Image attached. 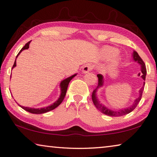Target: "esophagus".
<instances>
[{"label":"esophagus","mask_w":157,"mask_h":157,"mask_svg":"<svg viewBox=\"0 0 157 157\" xmlns=\"http://www.w3.org/2000/svg\"><path fill=\"white\" fill-rule=\"evenodd\" d=\"M92 69H93V66H92V65L88 64H86L85 66L83 67L82 71H83L84 74H86V73H88V72L92 70Z\"/></svg>","instance_id":"esophagus-1"}]
</instances>
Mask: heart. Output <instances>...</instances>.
<instances>
[{
    "instance_id": "1",
    "label": "heart",
    "mask_w": 157,
    "mask_h": 157,
    "mask_svg": "<svg viewBox=\"0 0 157 157\" xmlns=\"http://www.w3.org/2000/svg\"><path fill=\"white\" fill-rule=\"evenodd\" d=\"M117 53H118V50L117 48H114L112 47H106V48H104L102 49V55L103 57L106 59H109L111 57L115 56ZM118 62H119V58H117V57H114V58L112 60L110 66L115 67L116 65L118 64Z\"/></svg>"
}]
</instances>
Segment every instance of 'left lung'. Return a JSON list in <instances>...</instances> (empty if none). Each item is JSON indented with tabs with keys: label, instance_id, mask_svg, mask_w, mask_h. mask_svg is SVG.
<instances>
[{
	"label": "left lung",
	"instance_id": "left-lung-1",
	"mask_svg": "<svg viewBox=\"0 0 157 157\" xmlns=\"http://www.w3.org/2000/svg\"><path fill=\"white\" fill-rule=\"evenodd\" d=\"M132 59H133L135 62H137V63L140 65L141 72L142 74H143V75L141 76V77L143 78L144 81H145V77L147 74L146 66L145 64H144V62L143 61V59H141V57L139 56V55L137 54V52L136 51H133V52H132ZM140 75V74H138V76ZM97 76L98 78V85L97 86V88L93 90V92L92 93V100L94 105H95V106L97 107V109H98L99 111H100L101 112L106 115L110 116V117H121V116H124V115L129 114L130 112H131L132 111H133L135 109V108L137 107V104L140 102V101L141 100L142 95H143V92L144 90V84H145L144 82L143 83V87H142L139 90V96L136 99V100H135V101L131 106L128 107L126 108H124V109L114 110V109H111L109 108L106 107V106L104 105L103 104L101 103L98 99L97 92L99 88H102L103 86L104 77L102 74H98Z\"/></svg>",
	"mask_w": 157,
	"mask_h": 157
}]
</instances>
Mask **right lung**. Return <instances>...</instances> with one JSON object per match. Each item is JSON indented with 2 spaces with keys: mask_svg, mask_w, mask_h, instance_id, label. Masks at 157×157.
<instances>
[{
  "mask_svg": "<svg viewBox=\"0 0 157 157\" xmlns=\"http://www.w3.org/2000/svg\"><path fill=\"white\" fill-rule=\"evenodd\" d=\"M30 42H28L27 43H26L25 46H24L22 48H21V50L20 51V52L17 54V55L16 57V59L17 58V57L19 56V55H20L21 51H23L24 50H26L28 49L29 48V44H30ZM16 67V59L15 61H14V64L13 66V69L14 68V67ZM77 74H74V75H72L71 76L68 77V78H65L64 79L63 81H61V83H60V90H61V93H60V95L59 98L57 99V100L55 101V102L52 104V105H50L49 106H48V107H42V108H31V107H23V106H21L18 104V105L20 106V107H21V108H22L23 109L26 110V112H29L31 113V114H43V113H46L48 112H50V111H51L52 109H55V108L58 107V106L60 105V104L62 103V101H63V100L64 99V97L65 95H66V93H67V88H68V85L69 83V82H70V81L71 80L72 78H74V76H76ZM10 78H11V76H10Z\"/></svg>",
  "mask_w": 157,
  "mask_h": 157,
  "instance_id": "add662e5",
  "label": "right lung"
}]
</instances>
